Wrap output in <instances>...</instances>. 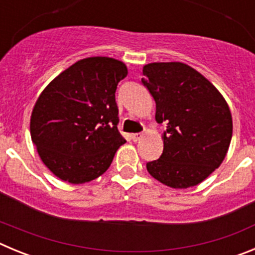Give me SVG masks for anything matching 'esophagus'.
Instances as JSON below:
<instances>
[{"mask_svg":"<svg viewBox=\"0 0 255 255\" xmlns=\"http://www.w3.org/2000/svg\"><path fill=\"white\" fill-rule=\"evenodd\" d=\"M141 138H143V134H141V132H136V134H131L132 141H139Z\"/></svg>","mask_w":255,"mask_h":255,"instance_id":"esophagus-1","label":"esophagus"}]
</instances>
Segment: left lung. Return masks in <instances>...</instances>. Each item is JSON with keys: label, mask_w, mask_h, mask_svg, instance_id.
<instances>
[{"label": "left lung", "mask_w": 255, "mask_h": 255, "mask_svg": "<svg viewBox=\"0 0 255 255\" xmlns=\"http://www.w3.org/2000/svg\"><path fill=\"white\" fill-rule=\"evenodd\" d=\"M141 79L155 102V121L166 123L163 153L147 163L164 185H198L222 163L233 136V117L222 94L182 62H153Z\"/></svg>", "instance_id": "obj_1"}]
</instances>
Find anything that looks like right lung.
<instances>
[{
	"label": "right lung",
	"instance_id": "obj_1",
	"mask_svg": "<svg viewBox=\"0 0 255 255\" xmlns=\"http://www.w3.org/2000/svg\"><path fill=\"white\" fill-rule=\"evenodd\" d=\"M128 75L110 57L80 60L55 78L35 102L31 140L49 171L70 184H83L107 171L125 143L119 132L115 93Z\"/></svg>",
	"mask_w": 255,
	"mask_h": 255
}]
</instances>
